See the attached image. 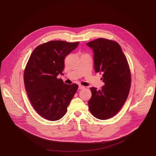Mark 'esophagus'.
<instances>
[{"label": "esophagus", "mask_w": 156, "mask_h": 156, "mask_svg": "<svg viewBox=\"0 0 156 156\" xmlns=\"http://www.w3.org/2000/svg\"><path fill=\"white\" fill-rule=\"evenodd\" d=\"M78 88L80 89V90H82V89H84V88H85V86H82V85L80 84V85L78 86Z\"/></svg>", "instance_id": "obj_1"}]
</instances>
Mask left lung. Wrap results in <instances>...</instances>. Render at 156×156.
Here are the masks:
<instances>
[{
  "label": "left lung",
  "mask_w": 156,
  "mask_h": 156,
  "mask_svg": "<svg viewBox=\"0 0 156 156\" xmlns=\"http://www.w3.org/2000/svg\"><path fill=\"white\" fill-rule=\"evenodd\" d=\"M94 52V70L102 73L104 85L99 90L91 88L88 101L92 115L106 120L116 115L125 104L131 86V73L127 59L119 44L99 38L86 43Z\"/></svg>",
  "instance_id": "obj_1"
}]
</instances>
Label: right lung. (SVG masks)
Here are the masks:
<instances>
[{"label":"right lung","mask_w":156,"mask_h":156,"mask_svg":"<svg viewBox=\"0 0 156 156\" xmlns=\"http://www.w3.org/2000/svg\"><path fill=\"white\" fill-rule=\"evenodd\" d=\"M78 45V42L51 41L36 47L28 61L24 72L26 91L34 108L47 120L62 118L78 90V84H65L57 76L63 75L66 56Z\"/></svg>","instance_id":"right-lung-1"}]
</instances>
